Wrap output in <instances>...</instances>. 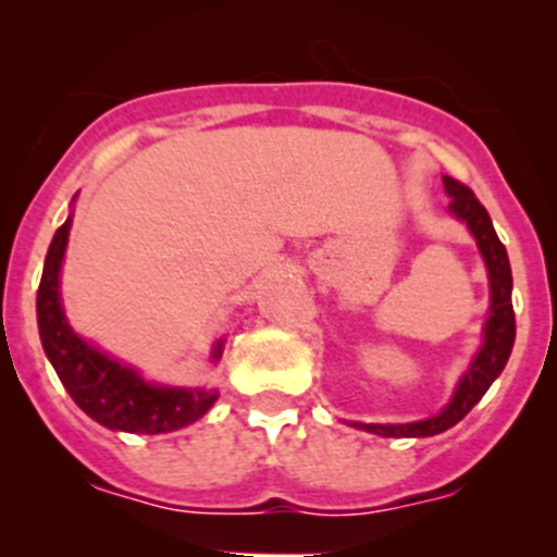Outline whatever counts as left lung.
Returning a JSON list of instances; mask_svg holds the SVG:
<instances>
[{
  "label": "left lung",
  "instance_id": "8db88e82",
  "mask_svg": "<svg viewBox=\"0 0 557 557\" xmlns=\"http://www.w3.org/2000/svg\"><path fill=\"white\" fill-rule=\"evenodd\" d=\"M447 196H450V212L476 239L480 256L487 269V283H491V307H487V320L482 325V345L476 356L471 358L469 369L455 385L450 401L436 414L414 423H352L356 429L369 431L377 436H393V440H420V436H434L442 431L453 429L458 420L471 412L476 401L487 393L493 380L504 372L509 361V352L515 345V310H512V269H509L507 247L498 239L493 228L491 215L485 207L476 201L471 188L453 177H442Z\"/></svg>",
  "mask_w": 557,
  "mask_h": 557
}]
</instances>
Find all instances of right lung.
<instances>
[{
	"label": "right lung",
	"mask_w": 557,
	"mask_h": 557,
	"mask_svg": "<svg viewBox=\"0 0 557 557\" xmlns=\"http://www.w3.org/2000/svg\"><path fill=\"white\" fill-rule=\"evenodd\" d=\"M72 215L53 234L37 290V325L42 350L53 363L72 401L91 420L126 434H170L210 412L218 391L150 383L128 363L107 356L75 334L61 307V263L70 243ZM223 352V339L212 350V361Z\"/></svg>",
	"instance_id": "add662e5"
}]
</instances>
